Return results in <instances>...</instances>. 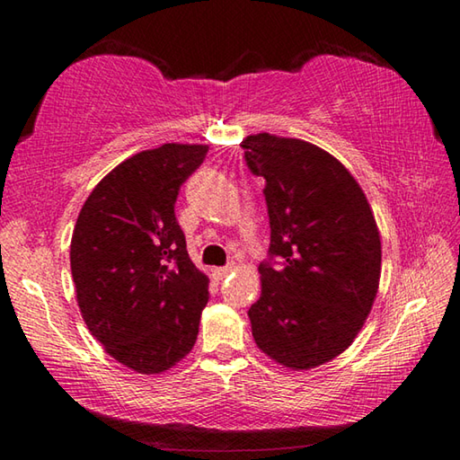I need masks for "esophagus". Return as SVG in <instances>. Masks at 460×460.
Listing matches in <instances>:
<instances>
[{
    "mask_svg": "<svg viewBox=\"0 0 460 460\" xmlns=\"http://www.w3.org/2000/svg\"><path fill=\"white\" fill-rule=\"evenodd\" d=\"M233 271V266H225V268H217V270H213V276H215V279H223V278H227L229 274Z\"/></svg>",
    "mask_w": 460,
    "mask_h": 460,
    "instance_id": "1",
    "label": "esophagus"
}]
</instances>
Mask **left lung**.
<instances>
[{
    "label": "left lung",
    "instance_id": "8db88e82",
    "mask_svg": "<svg viewBox=\"0 0 460 460\" xmlns=\"http://www.w3.org/2000/svg\"><path fill=\"white\" fill-rule=\"evenodd\" d=\"M241 147L266 181L270 253L261 296L249 308L255 345L270 359L308 371L339 357L367 321L381 276V237L359 182L305 139L247 136Z\"/></svg>",
    "mask_w": 460,
    "mask_h": 460
}]
</instances>
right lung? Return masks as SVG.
<instances>
[{
    "label": "right lung",
    "mask_w": 460,
    "mask_h": 460,
    "mask_svg": "<svg viewBox=\"0 0 460 460\" xmlns=\"http://www.w3.org/2000/svg\"><path fill=\"white\" fill-rule=\"evenodd\" d=\"M208 146L164 144L115 166L76 219L71 271L83 321L126 367L155 376L192 351L208 278L194 266L174 202Z\"/></svg>",
    "instance_id": "add662e5"
}]
</instances>
